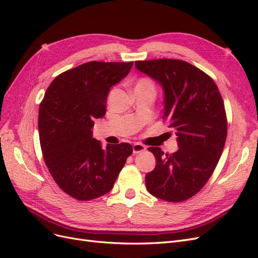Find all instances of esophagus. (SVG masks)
Segmentation results:
<instances>
[{"mask_svg": "<svg viewBox=\"0 0 258 258\" xmlns=\"http://www.w3.org/2000/svg\"><path fill=\"white\" fill-rule=\"evenodd\" d=\"M132 150H134V154H139V153H142L146 150V147L141 144V143H136L132 146Z\"/></svg>", "mask_w": 258, "mask_h": 258, "instance_id": "esophagus-1", "label": "esophagus"}]
</instances>
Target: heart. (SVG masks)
I'll return each instance as SVG.
<instances>
[{"instance_id":"obj_1","label":"heart","mask_w":258,"mask_h":258,"mask_svg":"<svg viewBox=\"0 0 258 258\" xmlns=\"http://www.w3.org/2000/svg\"><path fill=\"white\" fill-rule=\"evenodd\" d=\"M138 91H154L155 92V83L150 77L142 76L137 79L134 83V92Z\"/></svg>"}]
</instances>
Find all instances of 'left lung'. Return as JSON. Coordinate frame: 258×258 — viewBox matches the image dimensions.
Returning a JSON list of instances; mask_svg holds the SVG:
<instances>
[{"label": "left lung", "mask_w": 258, "mask_h": 258, "mask_svg": "<svg viewBox=\"0 0 258 258\" xmlns=\"http://www.w3.org/2000/svg\"><path fill=\"white\" fill-rule=\"evenodd\" d=\"M165 90L162 119L172 128L178 150L150 147L156 167L145 176L153 196L182 202L201 190L215 170L227 137V117L216 84L200 69L178 59L136 61Z\"/></svg>", "instance_id": "1"}]
</instances>
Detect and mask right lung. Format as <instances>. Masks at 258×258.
<instances>
[{"label":"right lung","instance_id":"1","mask_svg":"<svg viewBox=\"0 0 258 258\" xmlns=\"http://www.w3.org/2000/svg\"><path fill=\"white\" fill-rule=\"evenodd\" d=\"M134 62H86L59 74L47 88L38 111L44 161L54 182L69 196L87 201L113 188L132 154L129 143L103 147L92 138L95 118L105 115L113 85Z\"/></svg>","mask_w":258,"mask_h":258}]
</instances>
